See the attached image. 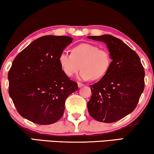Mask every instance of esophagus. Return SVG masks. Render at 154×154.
Instances as JSON below:
<instances>
[{"instance_id":"34e87169","label":"esophagus","mask_w":154,"mask_h":154,"mask_svg":"<svg viewBox=\"0 0 154 154\" xmlns=\"http://www.w3.org/2000/svg\"><path fill=\"white\" fill-rule=\"evenodd\" d=\"M77 85H78V87H82V86H84L83 84H82V83H80V82L77 83Z\"/></svg>"}]
</instances>
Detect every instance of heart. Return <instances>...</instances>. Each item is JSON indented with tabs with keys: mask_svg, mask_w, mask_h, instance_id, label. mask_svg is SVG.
<instances>
[{
	"mask_svg": "<svg viewBox=\"0 0 154 154\" xmlns=\"http://www.w3.org/2000/svg\"><path fill=\"white\" fill-rule=\"evenodd\" d=\"M62 70L72 77L79 69V79L82 80H98L109 70L112 59L109 51L100 49L93 44L82 43L74 47L72 52H63L58 57Z\"/></svg>",
	"mask_w": 154,
	"mask_h": 154,
	"instance_id": "b5f03b06",
	"label": "heart"
}]
</instances>
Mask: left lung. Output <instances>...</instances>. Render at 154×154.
Here are the masks:
<instances>
[{
  "instance_id": "8db88e82",
  "label": "left lung",
  "mask_w": 154,
  "mask_h": 154,
  "mask_svg": "<svg viewBox=\"0 0 154 154\" xmlns=\"http://www.w3.org/2000/svg\"><path fill=\"white\" fill-rule=\"evenodd\" d=\"M87 38L104 42L112 59L106 75L90 85L87 109L94 119L112 123L135 109L144 89V69L137 52L120 39L110 35Z\"/></svg>"
}]
</instances>
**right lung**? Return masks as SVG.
Masks as SVG:
<instances>
[{
  "label": "right lung",
  "instance_id": "add662e5",
  "mask_svg": "<svg viewBox=\"0 0 154 154\" xmlns=\"http://www.w3.org/2000/svg\"><path fill=\"white\" fill-rule=\"evenodd\" d=\"M72 40L68 36L40 37L15 57L8 75V92L23 117L47 125L63 116L66 99L79 89L58 62Z\"/></svg>",
  "mask_w": 154,
  "mask_h": 154
}]
</instances>
